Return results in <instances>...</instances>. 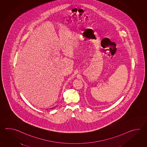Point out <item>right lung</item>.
I'll use <instances>...</instances> for the list:
<instances>
[{"mask_svg":"<svg viewBox=\"0 0 147 147\" xmlns=\"http://www.w3.org/2000/svg\"><path fill=\"white\" fill-rule=\"evenodd\" d=\"M58 106V105H57L56 106H55L53 107H51V108H50V109H53V108H56L57 106Z\"/></svg>","mask_w":147,"mask_h":147,"instance_id":"1","label":"right lung"}]
</instances>
